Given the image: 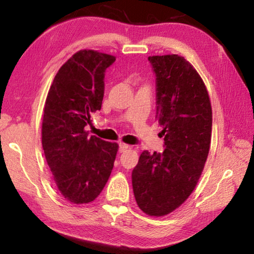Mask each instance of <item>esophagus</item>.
Segmentation results:
<instances>
[{"label":"esophagus","mask_w":254,"mask_h":254,"mask_svg":"<svg viewBox=\"0 0 254 254\" xmlns=\"http://www.w3.org/2000/svg\"><path fill=\"white\" fill-rule=\"evenodd\" d=\"M127 149H130V145L128 144H126V143H120L119 144V151L120 152H126Z\"/></svg>","instance_id":"34e87169"}]
</instances>
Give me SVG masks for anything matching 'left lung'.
I'll list each match as a JSON object with an SVG mask.
<instances>
[{"label":"left lung","instance_id":"8db88e82","mask_svg":"<svg viewBox=\"0 0 254 254\" xmlns=\"http://www.w3.org/2000/svg\"><path fill=\"white\" fill-rule=\"evenodd\" d=\"M148 60L156 76V118L165 150L141 153L132 186L145 214L163 216L188 198L200 177L210 145L212 106L203 79L182 56Z\"/></svg>","mask_w":254,"mask_h":254}]
</instances>
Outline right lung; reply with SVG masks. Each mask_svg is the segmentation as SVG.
Instances as JSON below:
<instances>
[{
    "mask_svg": "<svg viewBox=\"0 0 254 254\" xmlns=\"http://www.w3.org/2000/svg\"><path fill=\"white\" fill-rule=\"evenodd\" d=\"M114 62L111 55L78 51L60 67L46 100L42 148L56 186L74 204L95 199L114 166L119 145L85 131L101 110L105 71Z\"/></svg>",
    "mask_w": 254,
    "mask_h": 254,
    "instance_id": "1",
    "label": "right lung"
}]
</instances>
